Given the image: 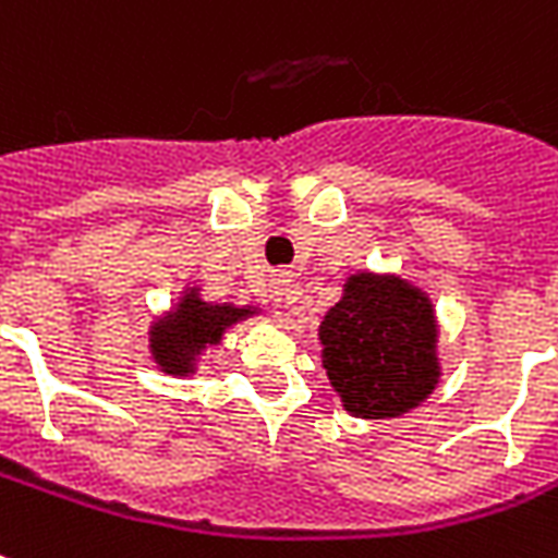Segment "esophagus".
Instances as JSON below:
<instances>
[{"label":"esophagus","instance_id":"esophagus-1","mask_svg":"<svg viewBox=\"0 0 558 558\" xmlns=\"http://www.w3.org/2000/svg\"><path fill=\"white\" fill-rule=\"evenodd\" d=\"M289 283H292V280H289V275H275V278H271V283H269L271 301H280V298L287 295Z\"/></svg>","mask_w":558,"mask_h":558}]
</instances>
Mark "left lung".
Returning <instances> with one entry per match:
<instances>
[{
    "instance_id": "left-lung-1",
    "label": "left lung",
    "mask_w": 558,
    "mask_h": 558,
    "mask_svg": "<svg viewBox=\"0 0 558 558\" xmlns=\"http://www.w3.org/2000/svg\"><path fill=\"white\" fill-rule=\"evenodd\" d=\"M436 310L398 275H351L318 327L327 380L356 418H398L439 386Z\"/></svg>"
}]
</instances>
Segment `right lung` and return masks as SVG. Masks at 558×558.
I'll return each mask as SVG.
<instances>
[{
    "mask_svg": "<svg viewBox=\"0 0 558 558\" xmlns=\"http://www.w3.org/2000/svg\"><path fill=\"white\" fill-rule=\"evenodd\" d=\"M257 313V307H236V304H213L204 301L198 287L186 289L163 318H157L148 330L151 360L160 372L190 377L195 374L198 356L210 345L222 342V333L236 322H245Z\"/></svg>",
    "mask_w": 558,
    "mask_h": 558,
    "instance_id": "right-lung-1",
    "label": "right lung"
}]
</instances>
